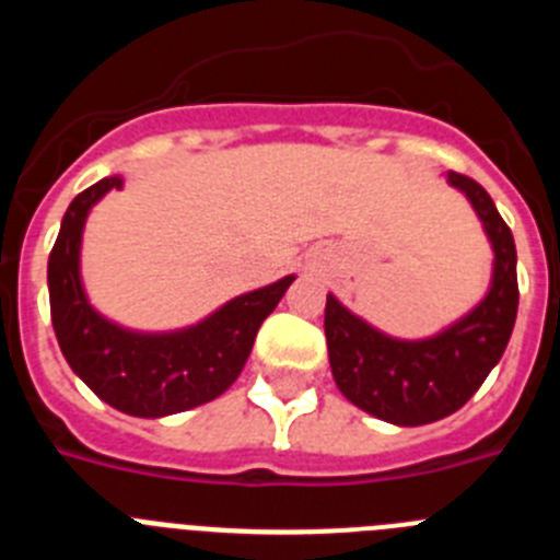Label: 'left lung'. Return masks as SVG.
Listing matches in <instances>:
<instances>
[{
	"mask_svg": "<svg viewBox=\"0 0 560 560\" xmlns=\"http://www.w3.org/2000/svg\"><path fill=\"white\" fill-rule=\"evenodd\" d=\"M448 182L471 199L491 237L493 283L471 314L423 341L378 334L328 294L325 339L330 373L341 395L364 412L395 423L423 427L457 412L502 359L518 311L516 244L497 205L479 182L448 171Z\"/></svg>",
	"mask_w": 560,
	"mask_h": 560,
	"instance_id": "obj_1",
	"label": "left lung"
}]
</instances>
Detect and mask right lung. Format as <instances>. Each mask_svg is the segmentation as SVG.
I'll list each match as a JSON object with an SVG mask.
<instances>
[{"instance_id": "right-lung-1", "label": "right lung", "mask_w": 560, "mask_h": 560, "mask_svg": "<svg viewBox=\"0 0 560 560\" xmlns=\"http://www.w3.org/2000/svg\"><path fill=\"white\" fill-rule=\"evenodd\" d=\"M117 187H122L120 176H108L78 192L49 252V314L61 353L97 398L126 415L162 418L201 407L241 375L257 330L294 277L235 296L210 319L179 334H131L106 323L83 296L78 252L92 205Z\"/></svg>"}]
</instances>
